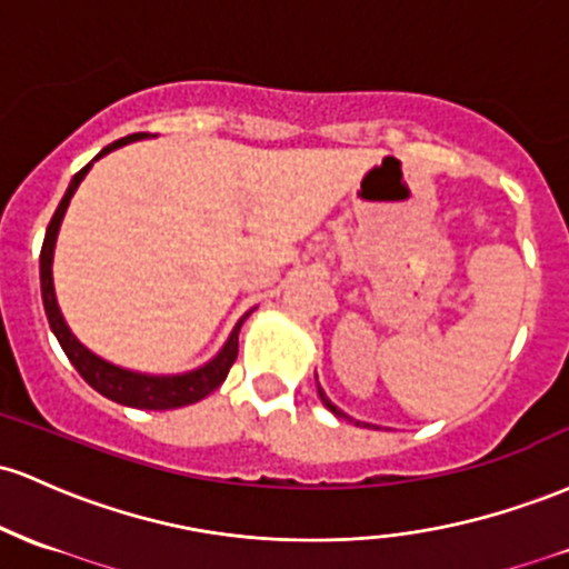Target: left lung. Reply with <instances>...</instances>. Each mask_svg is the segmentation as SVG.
Wrapping results in <instances>:
<instances>
[{"mask_svg":"<svg viewBox=\"0 0 569 569\" xmlns=\"http://www.w3.org/2000/svg\"><path fill=\"white\" fill-rule=\"evenodd\" d=\"M318 397H321V402H323V405H327V408H329V410H332V413H335L337 418H346V421H353V418H348L346 413H342V410H340V408H337V405L332 402V399H329L327 395H323V389H321V386H318ZM356 423H359V421H356Z\"/></svg>","mask_w":569,"mask_h":569,"instance_id":"left-lung-1","label":"left lung"}]
</instances>
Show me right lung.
I'll use <instances>...</instances> for the list:
<instances>
[{"instance_id":"obj_1","label":"right lung","mask_w":569,"mask_h":569,"mask_svg":"<svg viewBox=\"0 0 569 569\" xmlns=\"http://www.w3.org/2000/svg\"><path fill=\"white\" fill-rule=\"evenodd\" d=\"M140 137H146V134L121 137V140H116L112 146L102 148L97 159H102L104 153L116 151V148L129 146V142L140 140ZM97 159H93V161H97ZM93 161H91V164H93ZM91 164H86L83 170H80L70 180V186H67V193L61 197L59 208H56L51 223H48L46 242H42L40 289H42V305H46L48 323H51L56 340H59V346L64 348L67 359L72 361V367L80 372V378H83L86 383L91 386V389H97L102 397L112 399V402L127 405V408H140V410H172V408H183V405L199 402V399L208 397L210 391H216L218 386L227 380L229 367H232L234 359H237V335H240L242 321L251 316V310H248V313L234 323L229 340L223 342L221 351H218L213 359L208 361V365L197 367V370H189V372H178V376H148V372L123 370V367L112 365V361L102 359V356L89 351V348H86L83 342H80L78 337L72 335V329L67 327L64 316H61V308H59V302H56V289H53L56 237H59L61 221H64L67 208H70L72 193L78 191L80 180L89 174Z\"/></svg>"}]
</instances>
